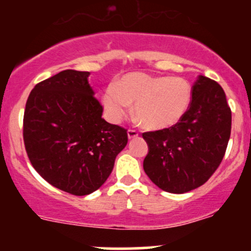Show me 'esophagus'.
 Returning a JSON list of instances; mask_svg holds the SVG:
<instances>
[{
  "label": "esophagus",
  "instance_id": "esophagus-1",
  "mask_svg": "<svg viewBox=\"0 0 251 251\" xmlns=\"http://www.w3.org/2000/svg\"><path fill=\"white\" fill-rule=\"evenodd\" d=\"M138 131L137 129H132V128H129L128 131H127V135H128V139H133V138H135V137H138Z\"/></svg>",
  "mask_w": 251,
  "mask_h": 251
}]
</instances>
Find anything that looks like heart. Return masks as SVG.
Returning a JSON list of instances; mask_svg holds the SVG:
<instances>
[{"label":"heart","mask_w":251,"mask_h":251,"mask_svg":"<svg viewBox=\"0 0 251 251\" xmlns=\"http://www.w3.org/2000/svg\"><path fill=\"white\" fill-rule=\"evenodd\" d=\"M192 88L183 77L128 73L103 91L101 102L109 122L119 123L135 102L134 111L144 125L163 129L177 125L188 113Z\"/></svg>","instance_id":"heart-1"}]
</instances>
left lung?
<instances>
[{"label": "left lung", "mask_w": 251, "mask_h": 251, "mask_svg": "<svg viewBox=\"0 0 251 251\" xmlns=\"http://www.w3.org/2000/svg\"><path fill=\"white\" fill-rule=\"evenodd\" d=\"M231 132V109L223 88L200 75L188 113L177 125L145 132L144 171L159 189L184 194L200 188L223 159Z\"/></svg>", "instance_id": "8db88e82"}]
</instances>
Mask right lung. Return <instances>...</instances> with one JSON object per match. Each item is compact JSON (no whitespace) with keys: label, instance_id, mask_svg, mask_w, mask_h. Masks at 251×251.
I'll list each match as a JSON object with an SVG mask.
<instances>
[{"label":"right lung","instance_id":"right-lung-1","mask_svg":"<svg viewBox=\"0 0 251 251\" xmlns=\"http://www.w3.org/2000/svg\"><path fill=\"white\" fill-rule=\"evenodd\" d=\"M89 72L66 70L28 97L24 142L31 165L50 185L74 196L96 191L127 144V129L106 122Z\"/></svg>","mask_w":251,"mask_h":251}]
</instances>
